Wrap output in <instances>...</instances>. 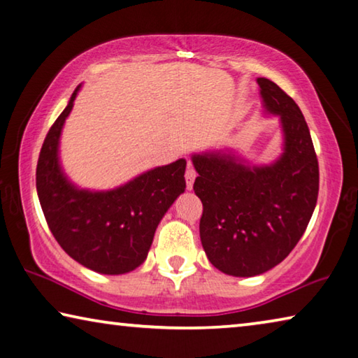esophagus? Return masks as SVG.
<instances>
[{
  "mask_svg": "<svg viewBox=\"0 0 358 358\" xmlns=\"http://www.w3.org/2000/svg\"><path fill=\"white\" fill-rule=\"evenodd\" d=\"M195 178H196V171L193 169L192 165L187 166V171H185V184H187V189L192 190L193 189V182H195Z\"/></svg>",
  "mask_w": 358,
  "mask_h": 358,
  "instance_id": "esophagus-1",
  "label": "esophagus"
}]
</instances>
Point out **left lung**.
I'll use <instances>...</instances> for the list:
<instances>
[{
    "label": "left lung",
    "mask_w": 358,
    "mask_h": 358,
    "mask_svg": "<svg viewBox=\"0 0 358 358\" xmlns=\"http://www.w3.org/2000/svg\"><path fill=\"white\" fill-rule=\"evenodd\" d=\"M257 84L263 113L280 122L276 160L250 165L233 149L192 154L203 249L219 271L236 278L259 276L290 254L319 193V163L300 108L273 80L259 78Z\"/></svg>",
    "instance_id": "8db88e82"
}]
</instances>
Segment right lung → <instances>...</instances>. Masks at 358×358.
Wrapping results in <instances>:
<instances>
[{"label": "right lung", "mask_w": 358, "mask_h": 358, "mask_svg": "<svg viewBox=\"0 0 358 358\" xmlns=\"http://www.w3.org/2000/svg\"><path fill=\"white\" fill-rule=\"evenodd\" d=\"M74 90L47 133L36 168L41 208L62 249L101 274H125L148 259L158 224L185 190V158L155 166L110 190L80 189L63 171L60 138Z\"/></svg>", "instance_id": "1"}]
</instances>
